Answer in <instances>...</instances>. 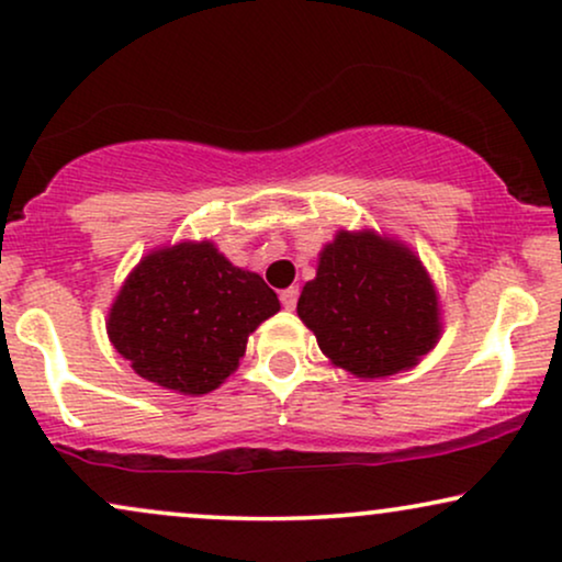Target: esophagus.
<instances>
[{"instance_id":"obj_1","label":"esophagus","mask_w":562,"mask_h":562,"mask_svg":"<svg viewBox=\"0 0 562 562\" xmlns=\"http://www.w3.org/2000/svg\"><path fill=\"white\" fill-rule=\"evenodd\" d=\"M296 300H300V289H296V286H289V289H283V292H281V304L286 310H294Z\"/></svg>"}]
</instances>
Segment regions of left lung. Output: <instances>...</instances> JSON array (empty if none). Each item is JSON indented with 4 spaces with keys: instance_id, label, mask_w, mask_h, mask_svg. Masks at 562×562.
<instances>
[{
    "instance_id": "1",
    "label": "left lung",
    "mask_w": 562,
    "mask_h": 562,
    "mask_svg": "<svg viewBox=\"0 0 562 562\" xmlns=\"http://www.w3.org/2000/svg\"><path fill=\"white\" fill-rule=\"evenodd\" d=\"M296 315L330 362L362 380L412 370L442 334L438 289L419 255L372 228H341L323 245Z\"/></svg>"
}]
</instances>
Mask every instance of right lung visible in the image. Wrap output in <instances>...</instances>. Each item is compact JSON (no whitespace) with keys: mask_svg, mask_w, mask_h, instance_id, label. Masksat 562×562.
<instances>
[{"mask_svg":"<svg viewBox=\"0 0 562 562\" xmlns=\"http://www.w3.org/2000/svg\"><path fill=\"white\" fill-rule=\"evenodd\" d=\"M281 310L252 270L211 239L150 249L109 310L106 334L137 375L182 396L216 391L239 367L247 338Z\"/></svg>","mask_w":562,"mask_h":562,"instance_id":"right-lung-1","label":"right lung"}]
</instances>
